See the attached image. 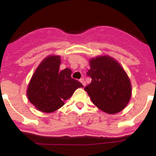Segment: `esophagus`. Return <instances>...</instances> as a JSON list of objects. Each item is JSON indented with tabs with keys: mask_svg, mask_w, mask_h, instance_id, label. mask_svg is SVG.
I'll return each instance as SVG.
<instances>
[{
	"mask_svg": "<svg viewBox=\"0 0 156 156\" xmlns=\"http://www.w3.org/2000/svg\"><path fill=\"white\" fill-rule=\"evenodd\" d=\"M80 81L81 83L83 85V87H85V85H86V82H85V80L83 79V78H81V79L80 80Z\"/></svg>",
	"mask_w": 156,
	"mask_h": 156,
	"instance_id": "34e87169",
	"label": "esophagus"
}]
</instances>
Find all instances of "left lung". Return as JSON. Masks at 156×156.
<instances>
[{"label": "left lung", "mask_w": 156, "mask_h": 156, "mask_svg": "<svg viewBox=\"0 0 156 156\" xmlns=\"http://www.w3.org/2000/svg\"><path fill=\"white\" fill-rule=\"evenodd\" d=\"M87 75L91 83L85 87L94 104L105 112L122 111L131 96V85L126 72L112 58L99 56L90 61Z\"/></svg>", "instance_id": "left-lung-1"}]
</instances>
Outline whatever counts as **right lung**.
Instances as JSON below:
<instances>
[{"instance_id": "1", "label": "right lung", "mask_w": 156, "mask_h": 156, "mask_svg": "<svg viewBox=\"0 0 156 156\" xmlns=\"http://www.w3.org/2000/svg\"><path fill=\"white\" fill-rule=\"evenodd\" d=\"M60 56H49L40 64L32 76L27 96L39 111L52 112L64 105L78 87L80 81L73 79L69 69L59 71Z\"/></svg>"}]
</instances>
